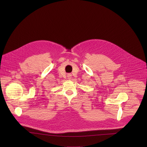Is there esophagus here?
Masks as SVG:
<instances>
[{"instance_id":"1","label":"esophagus","mask_w":147,"mask_h":147,"mask_svg":"<svg viewBox=\"0 0 147 147\" xmlns=\"http://www.w3.org/2000/svg\"><path fill=\"white\" fill-rule=\"evenodd\" d=\"M67 78H68V79H71V74L70 73H69V74H67Z\"/></svg>"}]
</instances>
